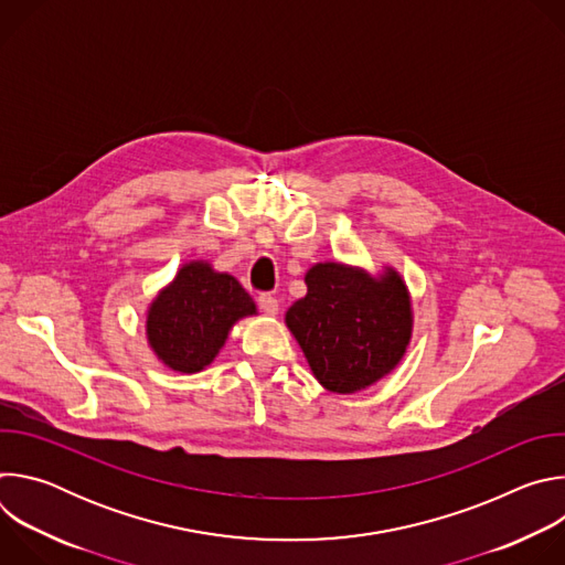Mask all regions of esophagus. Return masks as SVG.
I'll list each match as a JSON object with an SVG mask.
<instances>
[{
    "label": "esophagus",
    "instance_id": "esophagus-1",
    "mask_svg": "<svg viewBox=\"0 0 565 565\" xmlns=\"http://www.w3.org/2000/svg\"><path fill=\"white\" fill-rule=\"evenodd\" d=\"M259 308L264 310V312H268V315H277L279 312V301H277V297H273L270 292H264V295H259Z\"/></svg>",
    "mask_w": 565,
    "mask_h": 565
}]
</instances>
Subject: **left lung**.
<instances>
[{
	"label": "left lung",
	"instance_id": "left-lung-1",
	"mask_svg": "<svg viewBox=\"0 0 565 565\" xmlns=\"http://www.w3.org/2000/svg\"><path fill=\"white\" fill-rule=\"evenodd\" d=\"M306 297L286 312L317 382L355 393L391 373L407 353L414 317L409 290L386 268L380 277L347 264H315Z\"/></svg>",
	"mask_w": 565,
	"mask_h": 565
}]
</instances>
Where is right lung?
<instances>
[{
    "mask_svg": "<svg viewBox=\"0 0 565 565\" xmlns=\"http://www.w3.org/2000/svg\"><path fill=\"white\" fill-rule=\"evenodd\" d=\"M255 312L253 297L232 275L190 262L149 303L147 342L172 371L199 373L218 355L236 321Z\"/></svg>",
    "mask_w": 565,
    "mask_h": 565,
    "instance_id": "right-lung-1",
    "label": "right lung"
}]
</instances>
